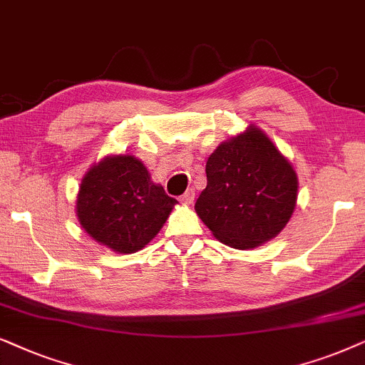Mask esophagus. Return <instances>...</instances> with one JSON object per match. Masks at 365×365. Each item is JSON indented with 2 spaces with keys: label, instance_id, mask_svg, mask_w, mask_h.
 I'll use <instances>...</instances> for the list:
<instances>
[{
  "label": "esophagus",
  "instance_id": "obj_1",
  "mask_svg": "<svg viewBox=\"0 0 365 365\" xmlns=\"http://www.w3.org/2000/svg\"><path fill=\"white\" fill-rule=\"evenodd\" d=\"M193 200H195V190H193V188L187 190L182 197H180V202L185 203V205H190V203H193Z\"/></svg>",
  "mask_w": 365,
  "mask_h": 365
}]
</instances>
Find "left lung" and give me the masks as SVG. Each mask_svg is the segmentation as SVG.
I'll return each mask as SVG.
<instances>
[{"instance_id":"left-lung-1","label":"left lung","mask_w":365,"mask_h":365,"mask_svg":"<svg viewBox=\"0 0 365 365\" xmlns=\"http://www.w3.org/2000/svg\"><path fill=\"white\" fill-rule=\"evenodd\" d=\"M207 187L195 203L213 237L250 250L284 230L297 205V173L257 125L222 142L207 160Z\"/></svg>"}]
</instances>
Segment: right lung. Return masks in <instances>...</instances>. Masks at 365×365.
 Listing matches in <instances>:
<instances>
[{
    "label": "right lung",
    "mask_w": 365,
    "mask_h": 365,
    "mask_svg": "<svg viewBox=\"0 0 365 365\" xmlns=\"http://www.w3.org/2000/svg\"><path fill=\"white\" fill-rule=\"evenodd\" d=\"M177 203L152 182L142 160L106 155L81 178L76 217L98 244L116 254H135L162 230Z\"/></svg>",
    "instance_id": "add662e5"
}]
</instances>
